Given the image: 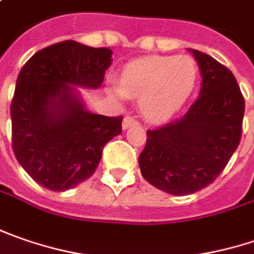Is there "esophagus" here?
I'll list each match as a JSON object with an SVG mask.
<instances>
[{"instance_id": "34e87169", "label": "esophagus", "mask_w": 254, "mask_h": 254, "mask_svg": "<svg viewBox=\"0 0 254 254\" xmlns=\"http://www.w3.org/2000/svg\"><path fill=\"white\" fill-rule=\"evenodd\" d=\"M139 122L135 119V118H132V116H127L125 119H124V122H122V127L124 129H127V127H135V125H138Z\"/></svg>"}]
</instances>
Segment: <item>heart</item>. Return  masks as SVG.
Returning <instances> with one entry per match:
<instances>
[{
	"label": "heart",
	"mask_w": 254,
	"mask_h": 254,
	"mask_svg": "<svg viewBox=\"0 0 254 254\" xmlns=\"http://www.w3.org/2000/svg\"><path fill=\"white\" fill-rule=\"evenodd\" d=\"M196 79L197 66L189 57H149L122 71L115 95L139 98L142 115L150 121H166L186 104Z\"/></svg>",
	"instance_id": "b5f03b06"
}]
</instances>
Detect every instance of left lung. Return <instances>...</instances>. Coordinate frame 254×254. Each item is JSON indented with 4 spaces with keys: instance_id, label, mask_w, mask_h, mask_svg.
I'll return each mask as SVG.
<instances>
[{
    "instance_id": "1",
    "label": "left lung",
    "mask_w": 254,
    "mask_h": 254,
    "mask_svg": "<svg viewBox=\"0 0 254 254\" xmlns=\"http://www.w3.org/2000/svg\"><path fill=\"white\" fill-rule=\"evenodd\" d=\"M199 65V98L181 118L146 132L139 155L142 176L176 196L206 188L222 173L239 146L245 99L225 65L200 51L189 50Z\"/></svg>"
}]
</instances>
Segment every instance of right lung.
<instances>
[{"mask_svg": "<svg viewBox=\"0 0 254 254\" xmlns=\"http://www.w3.org/2000/svg\"><path fill=\"white\" fill-rule=\"evenodd\" d=\"M112 51L64 41L34 54L22 66L11 102L12 149L41 186L64 192L96 171L106 143L122 132V116L96 115L78 88L98 89Z\"/></svg>", "mask_w": 254, "mask_h": 254, "instance_id": "add662e5", "label": "right lung"}]
</instances>
